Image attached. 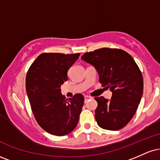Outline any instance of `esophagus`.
<instances>
[{"mask_svg": "<svg viewBox=\"0 0 160 160\" xmlns=\"http://www.w3.org/2000/svg\"><path fill=\"white\" fill-rule=\"evenodd\" d=\"M92 98L90 96H89V95H85V96H84V101H85V102H88V101L89 100V99H91Z\"/></svg>", "mask_w": 160, "mask_h": 160, "instance_id": "34e87169", "label": "esophagus"}]
</instances>
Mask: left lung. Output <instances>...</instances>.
<instances>
[{
    "label": "left lung",
    "instance_id": "left-lung-1",
    "mask_svg": "<svg viewBox=\"0 0 160 160\" xmlns=\"http://www.w3.org/2000/svg\"><path fill=\"white\" fill-rule=\"evenodd\" d=\"M81 58L95 68L99 82L112 92L111 100L95 97V117L101 128L121 129L132 120L143 93V77L133 58L120 49L102 48L86 52Z\"/></svg>",
    "mask_w": 160,
    "mask_h": 160
}]
</instances>
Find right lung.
I'll return each mask as SVG.
<instances>
[{
    "instance_id": "1",
    "label": "right lung",
    "mask_w": 160,
    "mask_h": 160,
    "mask_svg": "<svg viewBox=\"0 0 160 160\" xmlns=\"http://www.w3.org/2000/svg\"><path fill=\"white\" fill-rule=\"evenodd\" d=\"M79 56L80 53H42L26 74V92L34 118L43 129L57 136L74 129L84 103L82 94L68 100L61 93L68 71Z\"/></svg>"
}]
</instances>
